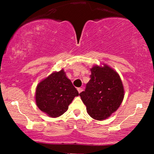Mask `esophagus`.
Wrapping results in <instances>:
<instances>
[{
  "label": "esophagus",
  "instance_id": "1",
  "mask_svg": "<svg viewBox=\"0 0 154 154\" xmlns=\"http://www.w3.org/2000/svg\"><path fill=\"white\" fill-rule=\"evenodd\" d=\"M77 90H78V92H79V93H81L83 91V89L82 88H77Z\"/></svg>",
  "mask_w": 154,
  "mask_h": 154
}]
</instances>
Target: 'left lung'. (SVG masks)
<instances>
[{
    "label": "left lung",
    "instance_id": "obj_1",
    "mask_svg": "<svg viewBox=\"0 0 154 154\" xmlns=\"http://www.w3.org/2000/svg\"><path fill=\"white\" fill-rule=\"evenodd\" d=\"M90 80L81 92L88 113L96 120H105L116 112L124 97V88L117 71L106 64L90 69Z\"/></svg>",
    "mask_w": 154,
    "mask_h": 154
}]
</instances>
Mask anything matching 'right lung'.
Instances as JSON below:
<instances>
[{"label": "right lung", "instance_id": "right-lung-1", "mask_svg": "<svg viewBox=\"0 0 154 154\" xmlns=\"http://www.w3.org/2000/svg\"><path fill=\"white\" fill-rule=\"evenodd\" d=\"M79 92L64 69L54 71L38 83L35 91V102L38 109L50 118H58L69 109Z\"/></svg>", "mask_w": 154, "mask_h": 154}]
</instances>
